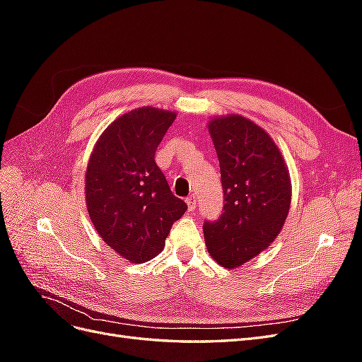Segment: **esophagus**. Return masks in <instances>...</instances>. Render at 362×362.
I'll list each match as a JSON object with an SVG mask.
<instances>
[{
    "mask_svg": "<svg viewBox=\"0 0 362 362\" xmlns=\"http://www.w3.org/2000/svg\"><path fill=\"white\" fill-rule=\"evenodd\" d=\"M185 202H187V205H189V210L193 211L196 208V202H198V201H196L194 196H190V198H187V201H185Z\"/></svg>",
    "mask_w": 362,
    "mask_h": 362,
    "instance_id": "34e87169",
    "label": "esophagus"
}]
</instances>
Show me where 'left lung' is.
<instances>
[{
    "mask_svg": "<svg viewBox=\"0 0 362 362\" xmlns=\"http://www.w3.org/2000/svg\"><path fill=\"white\" fill-rule=\"evenodd\" d=\"M221 164L222 214L204 223L210 255L225 269L243 266L278 237L291 204V181L275 141L240 115L208 122Z\"/></svg>",
    "mask_w": 362,
    "mask_h": 362,
    "instance_id": "1",
    "label": "left lung"
}]
</instances>
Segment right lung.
<instances>
[{"instance_id":"obj_1","label":"right lung","mask_w":362,"mask_h":362,"mask_svg":"<svg viewBox=\"0 0 362 362\" xmlns=\"http://www.w3.org/2000/svg\"><path fill=\"white\" fill-rule=\"evenodd\" d=\"M177 113L131 110L108 125L87 163L86 205L95 229L116 254L146 262L164 247L187 205L172 192L156 151Z\"/></svg>"}]
</instances>
